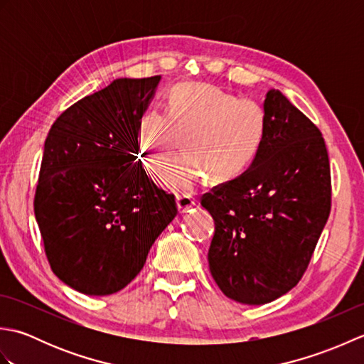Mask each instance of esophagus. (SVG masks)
Wrapping results in <instances>:
<instances>
[{"label":"esophagus","instance_id":"1","mask_svg":"<svg viewBox=\"0 0 364 364\" xmlns=\"http://www.w3.org/2000/svg\"><path fill=\"white\" fill-rule=\"evenodd\" d=\"M176 206H178V211H180L181 214L188 213L191 208L196 206V198L192 197L191 194L176 196Z\"/></svg>","mask_w":364,"mask_h":364}]
</instances>
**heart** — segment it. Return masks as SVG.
I'll return each mask as SVG.
<instances>
[{"label": "heart", "mask_w": 364, "mask_h": 364, "mask_svg": "<svg viewBox=\"0 0 364 364\" xmlns=\"http://www.w3.org/2000/svg\"><path fill=\"white\" fill-rule=\"evenodd\" d=\"M264 134L258 102L203 82L175 87L168 114L151 107L137 127L139 149L153 172L164 170L184 142L188 153L164 176L176 191H191L208 175L215 183L235 180L253 162Z\"/></svg>", "instance_id": "heart-1"}]
</instances>
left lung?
<instances>
[{
    "mask_svg": "<svg viewBox=\"0 0 364 364\" xmlns=\"http://www.w3.org/2000/svg\"><path fill=\"white\" fill-rule=\"evenodd\" d=\"M264 112L266 134L250 167L202 197L215 223L211 275L245 305L269 304L300 282L331 208L319 128L280 90L267 92Z\"/></svg>",
    "mask_w": 364,
    "mask_h": 364,
    "instance_id": "left-lung-1",
    "label": "left lung"
}]
</instances>
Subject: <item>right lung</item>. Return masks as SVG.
Returning <instances> with one entry per match:
<instances>
[{
    "instance_id": "add662e5",
    "label": "right lung",
    "mask_w": 364,
    "mask_h": 364,
    "mask_svg": "<svg viewBox=\"0 0 364 364\" xmlns=\"http://www.w3.org/2000/svg\"><path fill=\"white\" fill-rule=\"evenodd\" d=\"M159 80H114L65 109L46 136L36 220L53 272L87 296L133 282L178 213L137 158L139 120Z\"/></svg>"
}]
</instances>
